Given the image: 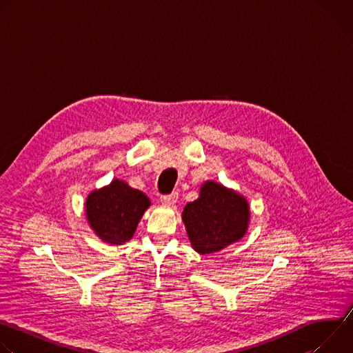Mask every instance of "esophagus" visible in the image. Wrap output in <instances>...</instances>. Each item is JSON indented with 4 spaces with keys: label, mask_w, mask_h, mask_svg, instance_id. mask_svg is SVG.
Masks as SVG:
<instances>
[{
    "label": "esophagus",
    "mask_w": 353,
    "mask_h": 353,
    "mask_svg": "<svg viewBox=\"0 0 353 353\" xmlns=\"http://www.w3.org/2000/svg\"><path fill=\"white\" fill-rule=\"evenodd\" d=\"M177 198H179V194H177V192H172V194H169V195H162V196H161V203L165 204V205L172 207V205H174V204L177 203Z\"/></svg>",
    "instance_id": "34e87169"
}]
</instances>
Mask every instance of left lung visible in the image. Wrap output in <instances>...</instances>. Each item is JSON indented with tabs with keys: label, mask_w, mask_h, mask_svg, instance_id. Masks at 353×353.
Masks as SVG:
<instances>
[{
	"label": "left lung",
	"mask_w": 353,
	"mask_h": 353,
	"mask_svg": "<svg viewBox=\"0 0 353 353\" xmlns=\"http://www.w3.org/2000/svg\"><path fill=\"white\" fill-rule=\"evenodd\" d=\"M250 214L244 195L208 180L198 198L184 207L181 219L191 247L199 254H212L244 237Z\"/></svg>",
	"instance_id": "left-lung-1"
}]
</instances>
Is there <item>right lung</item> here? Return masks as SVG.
<instances>
[{"label": "right lung", "mask_w": 353, "mask_h": 353, "mask_svg": "<svg viewBox=\"0 0 353 353\" xmlns=\"http://www.w3.org/2000/svg\"><path fill=\"white\" fill-rule=\"evenodd\" d=\"M149 207L150 201L142 191L130 187L124 180L113 179L110 184L89 192L85 215L100 240L120 245L132 239Z\"/></svg>", "instance_id": "add662e5"}]
</instances>
